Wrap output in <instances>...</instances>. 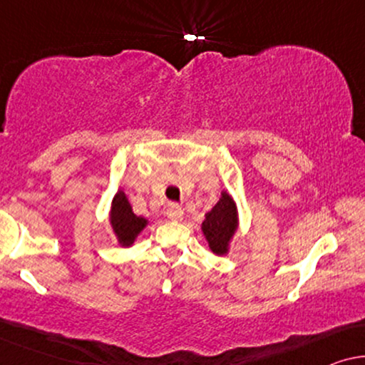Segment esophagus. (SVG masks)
Here are the masks:
<instances>
[{
    "label": "esophagus",
    "mask_w": 365,
    "mask_h": 365,
    "mask_svg": "<svg viewBox=\"0 0 365 365\" xmlns=\"http://www.w3.org/2000/svg\"><path fill=\"white\" fill-rule=\"evenodd\" d=\"M167 217L170 218V220H173V222H180V220L183 218V210H182L180 205H177V203L168 205Z\"/></svg>",
    "instance_id": "1"
}]
</instances>
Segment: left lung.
I'll return each mask as SVG.
<instances>
[{
	"instance_id": "8db88e82",
	"label": "left lung",
	"mask_w": 365,
	"mask_h": 365,
	"mask_svg": "<svg viewBox=\"0 0 365 365\" xmlns=\"http://www.w3.org/2000/svg\"><path fill=\"white\" fill-rule=\"evenodd\" d=\"M238 230V208L235 200L227 192L217 205L205 215V222L202 223V232L208 241L210 250L215 255H227L230 250V241Z\"/></svg>"
}]
</instances>
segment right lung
<instances>
[{"label": "right lung", "instance_id": "right-lung-1", "mask_svg": "<svg viewBox=\"0 0 365 365\" xmlns=\"http://www.w3.org/2000/svg\"><path fill=\"white\" fill-rule=\"evenodd\" d=\"M147 225L148 220L143 217H137L132 212V207L125 197V193L119 190L110 205V227L114 230L119 243L129 248Z\"/></svg>", "mask_w": 365, "mask_h": 365}]
</instances>
